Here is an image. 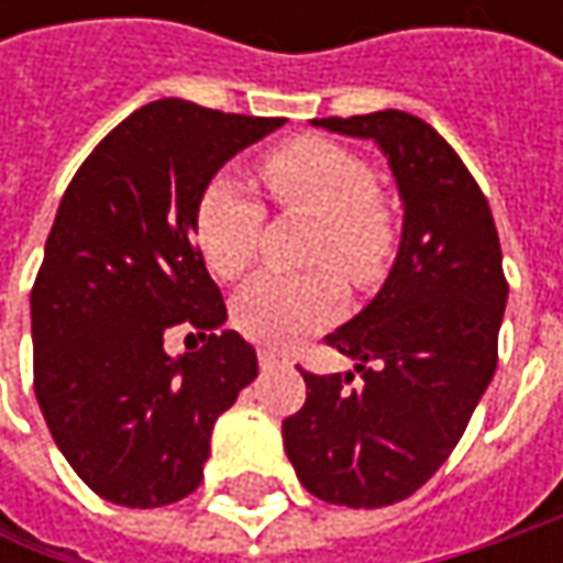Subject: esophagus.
Returning a JSON list of instances; mask_svg holds the SVG:
<instances>
[{"mask_svg": "<svg viewBox=\"0 0 563 563\" xmlns=\"http://www.w3.org/2000/svg\"><path fill=\"white\" fill-rule=\"evenodd\" d=\"M256 357H260V366H263V369H275V366H288V360L282 357V354H275L272 347H260V354H256Z\"/></svg>", "mask_w": 563, "mask_h": 563, "instance_id": "34e87169", "label": "esophagus"}]
</instances>
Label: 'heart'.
Returning a JSON list of instances; mask_svg holds the SVG:
<instances>
[{"label":"heart","instance_id":"obj_1","mask_svg":"<svg viewBox=\"0 0 563 563\" xmlns=\"http://www.w3.org/2000/svg\"><path fill=\"white\" fill-rule=\"evenodd\" d=\"M275 203L319 219L310 260L338 266L357 288L385 278L398 247V225L378 197L376 172L341 143L297 137L269 150L260 163ZM266 222L263 203L234 178L219 175L203 187L194 212V241L209 272L234 282L256 263ZM347 291L332 269L285 275L266 272L234 303L241 332L266 344H291L332 325Z\"/></svg>","mask_w":563,"mask_h":563}]
</instances>
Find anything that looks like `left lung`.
Masks as SVG:
<instances>
[{"instance_id": "left-lung-1", "label": "left lung", "mask_w": 563, "mask_h": 563, "mask_svg": "<svg viewBox=\"0 0 563 563\" xmlns=\"http://www.w3.org/2000/svg\"><path fill=\"white\" fill-rule=\"evenodd\" d=\"M313 124L382 146L404 234L382 291L325 335L361 376L303 369L307 400L282 435L310 495L385 508L426 486L461 442L498 366L508 278L486 194L432 124L398 109Z\"/></svg>"}]
</instances>
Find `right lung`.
Segmentation results:
<instances>
[{
  "mask_svg": "<svg viewBox=\"0 0 563 563\" xmlns=\"http://www.w3.org/2000/svg\"><path fill=\"white\" fill-rule=\"evenodd\" d=\"M285 119L156 99L112 128L65 190L31 291L33 391L58 451L99 498L181 501L203 479L216 420L256 378L194 244L203 187ZM207 344L175 361L172 324Z\"/></svg>",
  "mask_w": 563,
  "mask_h": 563,
  "instance_id": "add662e5",
  "label": "right lung"
}]
</instances>
